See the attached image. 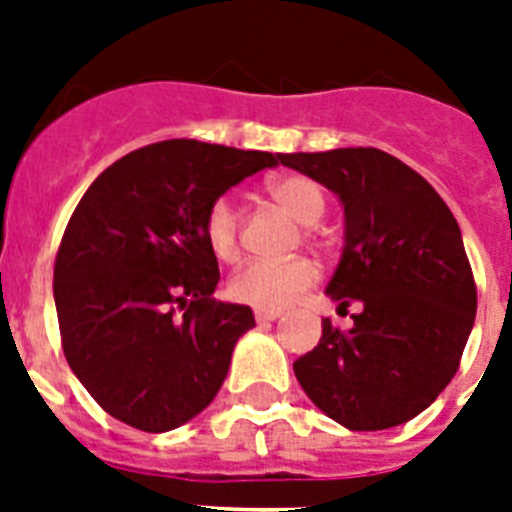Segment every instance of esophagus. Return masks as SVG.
I'll return each instance as SVG.
<instances>
[{"label":"esophagus","instance_id":"1","mask_svg":"<svg viewBox=\"0 0 512 512\" xmlns=\"http://www.w3.org/2000/svg\"><path fill=\"white\" fill-rule=\"evenodd\" d=\"M279 316V308H255V321H260V324H265V321H276Z\"/></svg>","mask_w":512,"mask_h":512}]
</instances>
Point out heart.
<instances>
[{
	"instance_id": "obj_1",
	"label": "heart",
	"mask_w": 512,
	"mask_h": 512,
	"mask_svg": "<svg viewBox=\"0 0 512 512\" xmlns=\"http://www.w3.org/2000/svg\"><path fill=\"white\" fill-rule=\"evenodd\" d=\"M268 196L279 204L287 215L305 225V236H316V223L327 212V193L313 177L284 175L268 183ZM239 209L231 199H215L204 212L201 233L209 252L220 263H233L239 257ZM319 281V265L311 257H292V260H249L228 279V295L236 303L255 305V308H281L300 297Z\"/></svg>"
}]
</instances>
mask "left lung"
Returning <instances> with one entry per match:
<instances>
[{
	"instance_id": "1",
	"label": "left lung",
	"mask_w": 512,
	"mask_h": 512,
	"mask_svg": "<svg viewBox=\"0 0 512 512\" xmlns=\"http://www.w3.org/2000/svg\"><path fill=\"white\" fill-rule=\"evenodd\" d=\"M345 207V249L327 295L353 329L321 324L295 361L313 404L348 430H385L428 409L460 369L476 321V279L460 225L436 188L380 148L284 154Z\"/></svg>"
}]
</instances>
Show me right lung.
<instances>
[{
  "label": "right lung",
  "instance_id": "obj_1",
  "mask_svg": "<svg viewBox=\"0 0 512 512\" xmlns=\"http://www.w3.org/2000/svg\"><path fill=\"white\" fill-rule=\"evenodd\" d=\"M279 162L162 140L100 172L76 204L52 276L60 345L111 417L164 433L217 396L255 316L212 297L220 271L201 223L231 185Z\"/></svg>",
  "mask_w": 512,
  "mask_h": 512
}]
</instances>
